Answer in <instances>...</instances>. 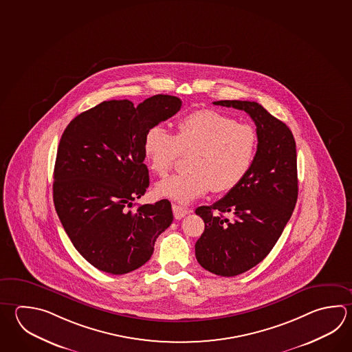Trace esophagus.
<instances>
[{
  "label": "esophagus",
  "mask_w": 352,
  "mask_h": 352,
  "mask_svg": "<svg viewBox=\"0 0 352 352\" xmlns=\"http://www.w3.org/2000/svg\"><path fill=\"white\" fill-rule=\"evenodd\" d=\"M172 209L173 214H174V218H175L177 220L184 218L186 214H189V212H192V210L186 209V208H184V206H177V204H173Z\"/></svg>",
  "instance_id": "esophagus-1"
}]
</instances>
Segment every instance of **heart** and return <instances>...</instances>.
I'll use <instances>...</instances> for the list:
<instances>
[{"label":"heart","instance_id":"obj_1","mask_svg":"<svg viewBox=\"0 0 352 352\" xmlns=\"http://www.w3.org/2000/svg\"><path fill=\"white\" fill-rule=\"evenodd\" d=\"M256 151L254 128L212 109L190 113L177 123L175 135L154 126L144 137V154L153 172L166 175L188 154V170L162 180L160 197L188 204L212 189L230 190L245 178Z\"/></svg>","mask_w":352,"mask_h":352}]
</instances>
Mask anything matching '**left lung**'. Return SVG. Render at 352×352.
<instances>
[{
  "label": "left lung",
  "instance_id": "1",
  "mask_svg": "<svg viewBox=\"0 0 352 352\" xmlns=\"http://www.w3.org/2000/svg\"><path fill=\"white\" fill-rule=\"evenodd\" d=\"M214 104L245 111L258 135L245 178L223 199L195 210L206 224L195 244L198 263L215 275L235 276L265 259L292 218L298 192L296 144L289 126L256 102Z\"/></svg>",
  "mask_w": 352,
  "mask_h": 352
}]
</instances>
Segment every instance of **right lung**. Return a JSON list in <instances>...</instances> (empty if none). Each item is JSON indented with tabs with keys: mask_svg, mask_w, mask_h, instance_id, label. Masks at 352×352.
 <instances>
[{
	"mask_svg": "<svg viewBox=\"0 0 352 352\" xmlns=\"http://www.w3.org/2000/svg\"><path fill=\"white\" fill-rule=\"evenodd\" d=\"M182 100L157 94L134 107L104 100L80 113L62 134L54 172V201L63 229L98 270L122 275L144 265L172 224L166 199L131 210L149 186L144 137L180 111Z\"/></svg>",
	"mask_w": 352,
	"mask_h": 352,
	"instance_id": "obj_1",
	"label": "right lung"
}]
</instances>
